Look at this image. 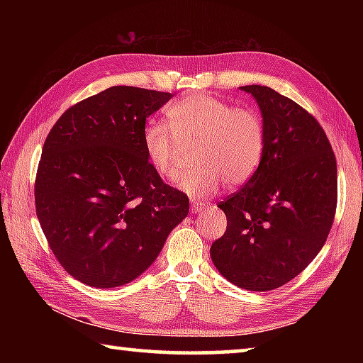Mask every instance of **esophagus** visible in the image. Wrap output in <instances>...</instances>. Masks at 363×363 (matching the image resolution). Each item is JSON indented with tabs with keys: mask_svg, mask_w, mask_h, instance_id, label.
Here are the masks:
<instances>
[{
	"mask_svg": "<svg viewBox=\"0 0 363 363\" xmlns=\"http://www.w3.org/2000/svg\"><path fill=\"white\" fill-rule=\"evenodd\" d=\"M206 205L201 203V201H196V200H192V211L194 213H199L201 210H205Z\"/></svg>",
	"mask_w": 363,
	"mask_h": 363,
	"instance_id": "esophagus-1",
	"label": "esophagus"
}]
</instances>
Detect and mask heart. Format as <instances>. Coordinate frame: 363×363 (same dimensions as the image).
I'll return each instance as SVG.
<instances>
[{
  "label": "heart",
  "mask_w": 363,
  "mask_h": 363,
  "mask_svg": "<svg viewBox=\"0 0 363 363\" xmlns=\"http://www.w3.org/2000/svg\"><path fill=\"white\" fill-rule=\"evenodd\" d=\"M168 126L150 121L143 130L147 162L162 179H174L195 149V168L179 179L194 199L216 192L223 181L229 187L247 184L259 169L266 152V123L255 107H233L208 94H192L167 108Z\"/></svg>",
  "instance_id": "obj_1"
}]
</instances>
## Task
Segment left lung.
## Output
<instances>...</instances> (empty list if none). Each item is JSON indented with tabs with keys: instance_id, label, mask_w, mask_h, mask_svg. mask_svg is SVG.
<instances>
[{
	"instance_id": "8db88e82",
	"label": "left lung",
	"mask_w": 363,
	"mask_h": 363,
	"mask_svg": "<svg viewBox=\"0 0 363 363\" xmlns=\"http://www.w3.org/2000/svg\"><path fill=\"white\" fill-rule=\"evenodd\" d=\"M266 123V152L256 174L218 205L224 235L211 245L214 266L230 284L269 291L309 266L327 242L337 201L336 158L307 110L267 86L240 88Z\"/></svg>"
}]
</instances>
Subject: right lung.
Instances as JSON below:
<instances>
[{"label":"right lung","instance_id":"add662e5","mask_svg":"<svg viewBox=\"0 0 363 363\" xmlns=\"http://www.w3.org/2000/svg\"><path fill=\"white\" fill-rule=\"evenodd\" d=\"M171 96L112 86L65 110L48 134L36 216L60 266L82 284L138 279L187 216L189 196L162 181L143 149L145 118Z\"/></svg>","mask_w":363,"mask_h":363}]
</instances>
